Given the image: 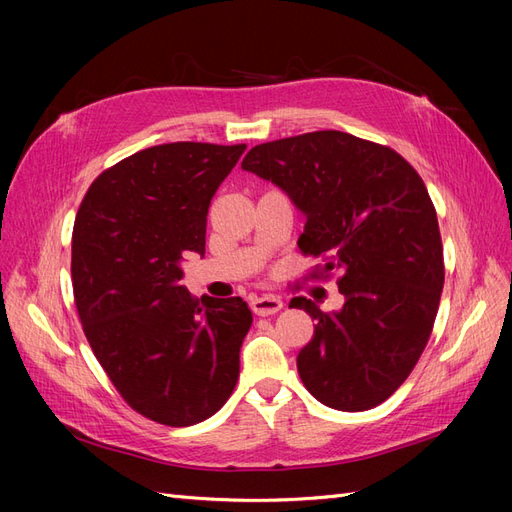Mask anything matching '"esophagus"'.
Returning a JSON list of instances; mask_svg holds the SVG:
<instances>
[{"mask_svg": "<svg viewBox=\"0 0 512 512\" xmlns=\"http://www.w3.org/2000/svg\"><path fill=\"white\" fill-rule=\"evenodd\" d=\"M250 307H252V312L256 316H273V314L280 312L284 303L277 297H254L250 301Z\"/></svg>", "mask_w": 512, "mask_h": 512, "instance_id": "34e87169", "label": "esophagus"}]
</instances>
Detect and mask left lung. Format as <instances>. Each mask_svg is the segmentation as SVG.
Returning <instances> with one entry per match:
<instances>
[{"label":"left lung","instance_id":"obj_1","mask_svg":"<svg viewBox=\"0 0 512 512\" xmlns=\"http://www.w3.org/2000/svg\"><path fill=\"white\" fill-rule=\"evenodd\" d=\"M241 168L305 213L299 250L322 258L314 277L337 275L346 299L329 314L312 299L290 301L316 320L297 356L305 389L335 410L376 408L421 359L444 286L438 215L423 179L391 147L337 130L256 145Z\"/></svg>","mask_w":512,"mask_h":512}]
</instances>
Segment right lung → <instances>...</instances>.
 <instances>
[{"label": "right lung", "instance_id": "right-lung-1", "mask_svg": "<svg viewBox=\"0 0 512 512\" xmlns=\"http://www.w3.org/2000/svg\"><path fill=\"white\" fill-rule=\"evenodd\" d=\"M243 151L143 149L104 170L76 213L72 288L85 337L126 404L160 425L205 421L239 378L250 307L241 297H192L181 258L205 254L211 198Z\"/></svg>", "mask_w": 512, "mask_h": 512}]
</instances>
